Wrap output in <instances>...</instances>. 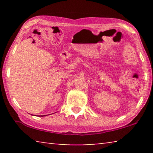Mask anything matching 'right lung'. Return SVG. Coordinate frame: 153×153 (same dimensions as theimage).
<instances>
[{
    "instance_id": "add662e5",
    "label": "right lung",
    "mask_w": 153,
    "mask_h": 153,
    "mask_svg": "<svg viewBox=\"0 0 153 153\" xmlns=\"http://www.w3.org/2000/svg\"><path fill=\"white\" fill-rule=\"evenodd\" d=\"M41 116H42V115H41ZM43 116H44V115H43Z\"/></svg>"
}]
</instances>
